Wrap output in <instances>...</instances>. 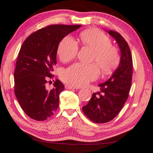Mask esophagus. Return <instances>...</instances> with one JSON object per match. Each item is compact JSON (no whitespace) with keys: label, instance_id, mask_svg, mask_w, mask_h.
I'll use <instances>...</instances> for the list:
<instances>
[{"label":"esophagus","instance_id":"1","mask_svg":"<svg viewBox=\"0 0 153 153\" xmlns=\"http://www.w3.org/2000/svg\"><path fill=\"white\" fill-rule=\"evenodd\" d=\"M65 88L66 89H78V87H75V86H72V85H65Z\"/></svg>","mask_w":153,"mask_h":153}]
</instances>
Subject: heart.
<instances>
[{"label":"heart","mask_w":153,"mask_h":153,"mask_svg":"<svg viewBox=\"0 0 153 153\" xmlns=\"http://www.w3.org/2000/svg\"><path fill=\"white\" fill-rule=\"evenodd\" d=\"M79 39L84 46L93 50L91 62L96 63L83 64L76 63L64 69L60 77L66 83L75 87L85 85L97 78L99 68L105 74L114 70L120 62V55L117 47L111 44L107 35L97 29H89L79 34ZM78 52V46L69 36L62 39L58 45V57L63 62L74 59Z\"/></svg>","instance_id":"obj_1"}]
</instances>
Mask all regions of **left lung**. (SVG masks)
I'll list each match as a JSON object with an SVG mask.
<instances>
[{
	"instance_id": "left-lung-1",
	"label": "left lung",
	"mask_w": 153,
	"mask_h": 153,
	"mask_svg": "<svg viewBox=\"0 0 153 153\" xmlns=\"http://www.w3.org/2000/svg\"><path fill=\"white\" fill-rule=\"evenodd\" d=\"M119 44L121 57L119 67L107 82L100 84V91L92 94L82 111L88 119L96 123L110 121L119 114L128 100L132 84V57L128 43L114 30H109Z\"/></svg>"
}]
</instances>
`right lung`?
I'll list each match as a JSON object with an SVG mask.
<instances>
[{
	"label": "right lung",
	"instance_id": "obj_1",
	"mask_svg": "<svg viewBox=\"0 0 153 153\" xmlns=\"http://www.w3.org/2000/svg\"><path fill=\"white\" fill-rule=\"evenodd\" d=\"M80 25H51L38 30L27 37L16 62L14 94L21 108L30 118L38 121L48 119L58 108L59 94L64 89L55 79L52 89L46 87L54 77L58 45L64 36Z\"/></svg>",
	"mask_w": 153,
	"mask_h": 153
}]
</instances>
